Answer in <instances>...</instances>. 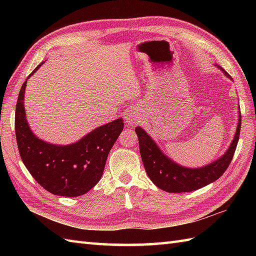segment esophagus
Wrapping results in <instances>:
<instances>
[{"label":"esophagus","instance_id":"obj_1","mask_svg":"<svg viewBox=\"0 0 256 256\" xmlns=\"http://www.w3.org/2000/svg\"><path fill=\"white\" fill-rule=\"evenodd\" d=\"M126 123L128 125H131V126H134L135 124H138V114H135V113L128 114V118H126Z\"/></svg>","mask_w":256,"mask_h":256}]
</instances>
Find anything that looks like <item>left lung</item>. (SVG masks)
I'll return each instance as SVG.
<instances>
[{
  "mask_svg": "<svg viewBox=\"0 0 256 256\" xmlns=\"http://www.w3.org/2000/svg\"><path fill=\"white\" fill-rule=\"evenodd\" d=\"M220 69L222 68L220 67ZM222 72L226 77L231 78L230 74L224 69ZM240 130L241 113L238 118L236 133L226 153L212 164L196 170L179 166L167 158L143 128L138 126L135 128V132L138 138L140 157L150 180L167 192H189L214 182L224 175L234 155L238 140L240 138Z\"/></svg>",
  "mask_w": 256,
  "mask_h": 256,
  "instance_id": "1",
  "label": "left lung"
}]
</instances>
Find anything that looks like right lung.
<instances>
[{"label": "right lung", "instance_id": "obj_1", "mask_svg": "<svg viewBox=\"0 0 256 256\" xmlns=\"http://www.w3.org/2000/svg\"><path fill=\"white\" fill-rule=\"evenodd\" d=\"M42 66L32 70L30 76ZM26 81L20 90L15 110L16 142L27 170L54 194L78 197L99 182L108 152L123 131L122 118L98 128L79 142L59 146L37 138L30 130L24 108Z\"/></svg>", "mask_w": 256, "mask_h": 256}]
</instances>
